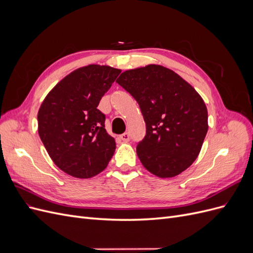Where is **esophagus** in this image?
Segmentation results:
<instances>
[{
  "mask_svg": "<svg viewBox=\"0 0 253 253\" xmlns=\"http://www.w3.org/2000/svg\"><path fill=\"white\" fill-rule=\"evenodd\" d=\"M119 138L122 140V141H128L129 140V134L128 133H124V134H121L120 136H119Z\"/></svg>",
  "mask_w": 253,
  "mask_h": 253,
  "instance_id": "esophagus-1",
  "label": "esophagus"
}]
</instances>
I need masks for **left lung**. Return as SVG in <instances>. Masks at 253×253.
<instances>
[{"label": "left lung", "instance_id": "1", "mask_svg": "<svg viewBox=\"0 0 253 253\" xmlns=\"http://www.w3.org/2000/svg\"><path fill=\"white\" fill-rule=\"evenodd\" d=\"M116 82L138 102L147 134L137 155L150 173L171 178L200 155L208 111L195 88L170 68L149 64L122 73Z\"/></svg>", "mask_w": 253, "mask_h": 253}]
</instances>
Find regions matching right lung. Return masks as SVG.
<instances>
[{"mask_svg": "<svg viewBox=\"0 0 253 253\" xmlns=\"http://www.w3.org/2000/svg\"><path fill=\"white\" fill-rule=\"evenodd\" d=\"M120 73L109 65L77 68L53 86L38 112V132L49 157L75 178L94 177L114 155L116 142L97 106Z\"/></svg>", "mask_w": 253, "mask_h": 253, "instance_id": "right-lung-1", "label": "right lung"}]
</instances>
